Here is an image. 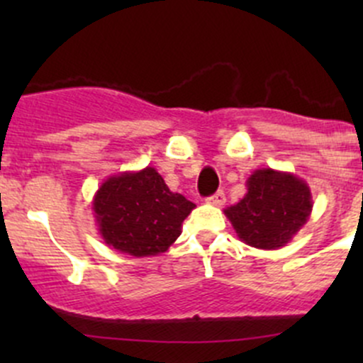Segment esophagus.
<instances>
[{
	"mask_svg": "<svg viewBox=\"0 0 363 363\" xmlns=\"http://www.w3.org/2000/svg\"><path fill=\"white\" fill-rule=\"evenodd\" d=\"M225 202H226V196H225V193H223V191L214 193V195L208 196V199H207V203L216 205V207H221V205H225Z\"/></svg>",
	"mask_w": 363,
	"mask_h": 363,
	"instance_id": "esophagus-1",
	"label": "esophagus"
}]
</instances>
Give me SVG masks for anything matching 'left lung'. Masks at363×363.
<instances>
[{"label": "left lung", "mask_w": 363, "mask_h": 363, "mask_svg": "<svg viewBox=\"0 0 363 363\" xmlns=\"http://www.w3.org/2000/svg\"><path fill=\"white\" fill-rule=\"evenodd\" d=\"M246 186V195L225 208L237 237L258 250L286 246L313 211L307 182L290 172L259 168L250 175Z\"/></svg>", "instance_id": "1"}]
</instances>
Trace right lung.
<instances>
[{
    "mask_svg": "<svg viewBox=\"0 0 363 363\" xmlns=\"http://www.w3.org/2000/svg\"><path fill=\"white\" fill-rule=\"evenodd\" d=\"M193 208L195 203L170 191L152 167L111 175L93 199L104 242L135 258L167 251L181 235L182 221Z\"/></svg>",
    "mask_w": 363,
    "mask_h": 363,
    "instance_id": "right-lung-1",
    "label": "right lung"
}]
</instances>
